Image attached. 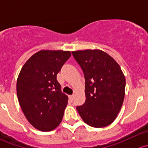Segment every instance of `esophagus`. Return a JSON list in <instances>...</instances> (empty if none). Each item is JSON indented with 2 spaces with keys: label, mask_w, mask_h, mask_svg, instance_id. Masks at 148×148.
Returning a JSON list of instances; mask_svg holds the SVG:
<instances>
[{
  "label": "esophagus",
  "mask_w": 148,
  "mask_h": 148,
  "mask_svg": "<svg viewBox=\"0 0 148 148\" xmlns=\"http://www.w3.org/2000/svg\"><path fill=\"white\" fill-rule=\"evenodd\" d=\"M74 95H70V96H69V98H70V100H74Z\"/></svg>",
  "instance_id": "esophagus-1"
}]
</instances>
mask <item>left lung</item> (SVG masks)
Listing matches in <instances>:
<instances>
[{"label":"left lung","mask_w":148,"mask_h":148,"mask_svg":"<svg viewBox=\"0 0 148 148\" xmlns=\"http://www.w3.org/2000/svg\"><path fill=\"white\" fill-rule=\"evenodd\" d=\"M85 79V103L77 110L89 126L110 125L118 116L125 95L126 79L118 63L101 50L72 51Z\"/></svg>","instance_id":"obj_1"}]
</instances>
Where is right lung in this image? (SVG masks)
Instances as JSON below:
<instances>
[{
	"mask_svg": "<svg viewBox=\"0 0 148 148\" xmlns=\"http://www.w3.org/2000/svg\"><path fill=\"white\" fill-rule=\"evenodd\" d=\"M71 55L70 51L42 50L27 60L18 74V103L29 122L40 131H52L62 121L68 96L56 77Z\"/></svg>",
	"mask_w": 148,
	"mask_h": 148,
	"instance_id": "obj_1",
	"label": "right lung"
}]
</instances>
